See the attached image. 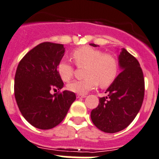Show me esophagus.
Instances as JSON below:
<instances>
[{
	"label": "esophagus",
	"mask_w": 159,
	"mask_h": 159,
	"mask_svg": "<svg viewBox=\"0 0 159 159\" xmlns=\"http://www.w3.org/2000/svg\"><path fill=\"white\" fill-rule=\"evenodd\" d=\"M86 96L85 94H77V98H86Z\"/></svg>",
	"instance_id": "obj_1"
}]
</instances>
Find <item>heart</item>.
<instances>
[{
  "label": "heart",
  "instance_id": "b5f03b06",
  "mask_svg": "<svg viewBox=\"0 0 159 159\" xmlns=\"http://www.w3.org/2000/svg\"><path fill=\"white\" fill-rule=\"evenodd\" d=\"M71 57L77 66H86L84 70L86 78L68 84V90L73 93L86 94L98 83L101 87H107L116 78L118 63L110 53H102V51L90 46H83L73 50ZM57 73L62 81L69 82L73 77L74 69L71 64L61 61L57 65Z\"/></svg>",
  "mask_w": 159,
  "mask_h": 159
}]
</instances>
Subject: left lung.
Masks as SVG:
<instances>
[{"label":"left lung","mask_w":159,"mask_h":159,"mask_svg":"<svg viewBox=\"0 0 159 159\" xmlns=\"http://www.w3.org/2000/svg\"><path fill=\"white\" fill-rule=\"evenodd\" d=\"M118 60L122 72L107 89V96L100 98L98 106L90 113L93 124L104 133H117L127 128L139 112L145 94L143 72L138 61L125 48Z\"/></svg>","instance_id":"8db88e82"}]
</instances>
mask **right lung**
Wrapping results in <instances>:
<instances>
[{
	"instance_id": "obj_1",
	"label": "right lung",
	"mask_w": 159,
	"mask_h": 159,
	"mask_svg": "<svg viewBox=\"0 0 159 159\" xmlns=\"http://www.w3.org/2000/svg\"><path fill=\"white\" fill-rule=\"evenodd\" d=\"M65 51L63 44L42 43L24 56L16 70V102L24 118L37 129H51L59 125L76 99L69 90L51 94L64 86L57 65Z\"/></svg>"
}]
</instances>
